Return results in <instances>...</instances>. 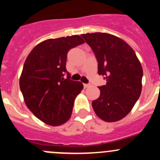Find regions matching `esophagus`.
<instances>
[{"mask_svg": "<svg viewBox=\"0 0 160 160\" xmlns=\"http://www.w3.org/2000/svg\"><path fill=\"white\" fill-rule=\"evenodd\" d=\"M90 86V85L89 84V83H83V88H89Z\"/></svg>", "mask_w": 160, "mask_h": 160, "instance_id": "obj_1", "label": "esophagus"}]
</instances>
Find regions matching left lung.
I'll use <instances>...</instances> for the list:
<instances>
[{
  "instance_id": "1",
  "label": "left lung",
  "mask_w": 160,
  "mask_h": 160,
  "mask_svg": "<svg viewBox=\"0 0 160 160\" xmlns=\"http://www.w3.org/2000/svg\"><path fill=\"white\" fill-rule=\"evenodd\" d=\"M94 52L98 74L107 80L99 87L100 97L92 102L97 115L104 122L125 118L142 91V68L132 47L122 38L108 33L81 35Z\"/></svg>"
}]
</instances>
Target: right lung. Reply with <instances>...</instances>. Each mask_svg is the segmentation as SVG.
<instances>
[{
	"mask_svg": "<svg viewBox=\"0 0 160 160\" xmlns=\"http://www.w3.org/2000/svg\"><path fill=\"white\" fill-rule=\"evenodd\" d=\"M83 43L79 35L50 38L37 45L25 59L19 80L21 91L28 108L47 125L58 126L70 118L83 85L70 79L67 53Z\"/></svg>",
	"mask_w": 160,
	"mask_h": 160,
	"instance_id": "1",
	"label": "right lung"
}]
</instances>
